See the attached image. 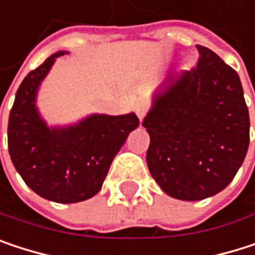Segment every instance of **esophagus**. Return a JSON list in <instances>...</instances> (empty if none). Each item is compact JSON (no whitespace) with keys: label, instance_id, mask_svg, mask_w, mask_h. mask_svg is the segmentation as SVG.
<instances>
[{"label":"esophagus","instance_id":"1","mask_svg":"<svg viewBox=\"0 0 255 255\" xmlns=\"http://www.w3.org/2000/svg\"><path fill=\"white\" fill-rule=\"evenodd\" d=\"M147 111H148V104H147V102L141 101V102H138V104H136V107H135V113H136V116H138V119H139V120H142V119L145 117Z\"/></svg>","mask_w":255,"mask_h":255}]
</instances>
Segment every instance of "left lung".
Instances as JSON below:
<instances>
[{
	"label": "left lung",
	"mask_w": 255,
	"mask_h": 255,
	"mask_svg": "<svg viewBox=\"0 0 255 255\" xmlns=\"http://www.w3.org/2000/svg\"><path fill=\"white\" fill-rule=\"evenodd\" d=\"M197 65L169 75L142 122L147 165L160 189L180 200L224 190L250 145V114L238 72L203 46Z\"/></svg>",
	"instance_id": "1"
}]
</instances>
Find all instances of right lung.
Instances as JSON below:
<instances>
[{"instance_id":"1","label":"right lung","mask_w":255,"mask_h":255,"mask_svg":"<svg viewBox=\"0 0 255 255\" xmlns=\"http://www.w3.org/2000/svg\"><path fill=\"white\" fill-rule=\"evenodd\" d=\"M62 55H52L20 83L7 138L11 162L29 189L47 200L74 203L101 190L113 159L139 120L133 113L92 114L74 126L49 128L35 99L38 86Z\"/></svg>"}]
</instances>
